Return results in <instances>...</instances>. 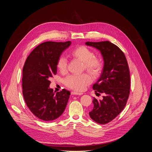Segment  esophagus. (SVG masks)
<instances>
[{
  "label": "esophagus",
  "mask_w": 152,
  "mask_h": 152,
  "mask_svg": "<svg viewBox=\"0 0 152 152\" xmlns=\"http://www.w3.org/2000/svg\"><path fill=\"white\" fill-rule=\"evenodd\" d=\"M71 94L72 95H81L83 94V93L77 92H76V91H72Z\"/></svg>",
  "instance_id": "esophagus-1"
}]
</instances>
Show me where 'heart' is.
Segmentation results:
<instances>
[{"label": "heart", "mask_w": 152, "mask_h": 152, "mask_svg": "<svg viewBox=\"0 0 152 152\" xmlns=\"http://www.w3.org/2000/svg\"><path fill=\"white\" fill-rule=\"evenodd\" d=\"M70 55L74 58L83 63V68L94 75H98L102 67V60L94 56V52L87 47L82 45L77 47L70 52ZM57 68L61 73H65L67 69L66 58L60 56L57 60ZM92 81V77L87 73L81 75H70L64 79V83L69 88L76 91L84 90L87 85Z\"/></svg>", "instance_id": "heart-1"}]
</instances>
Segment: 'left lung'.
<instances>
[{
    "mask_svg": "<svg viewBox=\"0 0 152 152\" xmlns=\"http://www.w3.org/2000/svg\"><path fill=\"white\" fill-rule=\"evenodd\" d=\"M86 44L100 50L104 61L101 75L93 89L96 94L105 95L102 100L94 98V108L89 112L94 121L104 124L114 119L126 105L130 94L129 69L124 53L114 44L107 41Z\"/></svg>",
    "mask_w": 152,
    "mask_h": 152,
    "instance_id": "8db88e82",
    "label": "left lung"
}]
</instances>
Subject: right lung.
Masks as SVG:
<instances>
[{"label": "right lung", "instance_id": "add662e5", "mask_svg": "<svg viewBox=\"0 0 152 152\" xmlns=\"http://www.w3.org/2000/svg\"><path fill=\"white\" fill-rule=\"evenodd\" d=\"M45 42L37 45L28 57L23 69V95L30 111L43 121H53L65 111L70 92L63 89L53 92L50 79L57 72V60L71 45Z\"/></svg>", "mask_w": 152, "mask_h": 152}]
</instances>
